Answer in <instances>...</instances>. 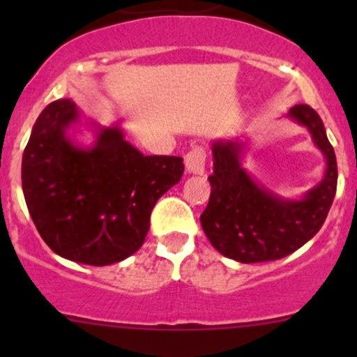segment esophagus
Masks as SVG:
<instances>
[{"instance_id": "esophagus-1", "label": "esophagus", "mask_w": 357, "mask_h": 357, "mask_svg": "<svg viewBox=\"0 0 357 357\" xmlns=\"http://www.w3.org/2000/svg\"><path fill=\"white\" fill-rule=\"evenodd\" d=\"M185 165L186 171L190 174H204L205 171V149L204 146H195V149L190 150L185 157Z\"/></svg>"}]
</instances>
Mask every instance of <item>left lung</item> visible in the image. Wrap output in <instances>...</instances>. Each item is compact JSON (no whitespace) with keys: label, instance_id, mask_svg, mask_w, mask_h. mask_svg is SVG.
I'll return each instance as SVG.
<instances>
[{"label":"left lung","instance_id":"left-lung-1","mask_svg":"<svg viewBox=\"0 0 357 357\" xmlns=\"http://www.w3.org/2000/svg\"><path fill=\"white\" fill-rule=\"evenodd\" d=\"M289 117L309 129L312 142L326 158L321 183L302 200L282 199L248 176L242 167L245 143L238 139L212 143L214 172L208 176L212 190L200 222L208 242L225 257L245 264L285 257L309 242L328 215L338 174L325 126L309 105L291 107Z\"/></svg>","mask_w":357,"mask_h":357}]
</instances>
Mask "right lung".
I'll return each instance as SVG.
<instances>
[{
    "label": "right lung",
    "mask_w": 357,
    "mask_h": 357,
    "mask_svg": "<svg viewBox=\"0 0 357 357\" xmlns=\"http://www.w3.org/2000/svg\"><path fill=\"white\" fill-rule=\"evenodd\" d=\"M79 119L74 100L39 114L22 157L29 214L46 245L68 261L109 266L145 242L157 200L179 183L181 157L143 155L121 128H102L91 149L67 129Z\"/></svg>",
    "instance_id": "add662e5"
}]
</instances>
